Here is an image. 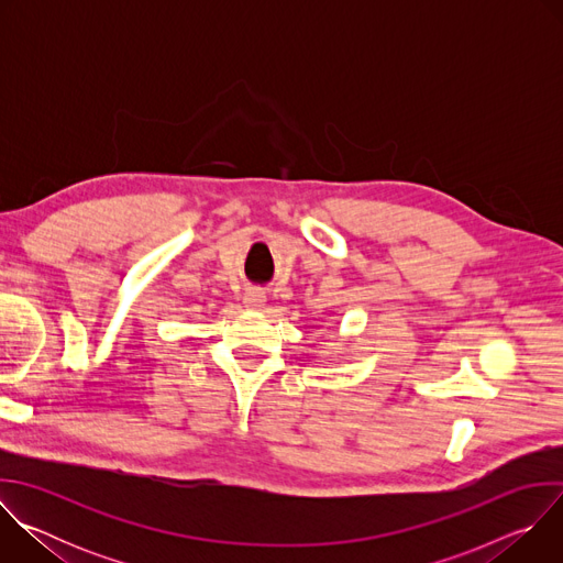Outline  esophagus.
Listing matches in <instances>:
<instances>
[{
    "instance_id": "34e87169",
    "label": "esophagus",
    "mask_w": 563,
    "mask_h": 563,
    "mask_svg": "<svg viewBox=\"0 0 563 563\" xmlns=\"http://www.w3.org/2000/svg\"><path fill=\"white\" fill-rule=\"evenodd\" d=\"M243 302H245L247 309H263L265 302H267V296L263 291H247Z\"/></svg>"
}]
</instances>
